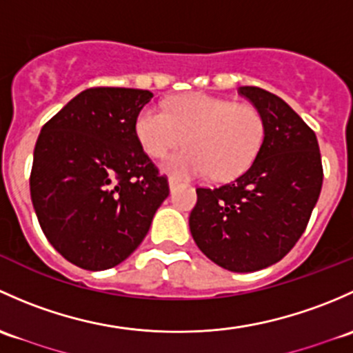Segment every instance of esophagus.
Listing matches in <instances>:
<instances>
[{"label":"esophagus","instance_id":"34e87169","mask_svg":"<svg viewBox=\"0 0 353 353\" xmlns=\"http://www.w3.org/2000/svg\"><path fill=\"white\" fill-rule=\"evenodd\" d=\"M176 185H178V181L176 180H173V178H170L168 180V187H170V192H173L176 188Z\"/></svg>","mask_w":353,"mask_h":353}]
</instances>
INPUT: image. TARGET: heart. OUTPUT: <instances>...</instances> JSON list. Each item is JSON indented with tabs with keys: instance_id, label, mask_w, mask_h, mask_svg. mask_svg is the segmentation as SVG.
Here are the masks:
<instances>
[{
	"instance_id": "1",
	"label": "heart",
	"mask_w": 353,
	"mask_h": 353,
	"mask_svg": "<svg viewBox=\"0 0 353 353\" xmlns=\"http://www.w3.org/2000/svg\"><path fill=\"white\" fill-rule=\"evenodd\" d=\"M143 150L161 158L187 141L188 150L161 163L176 178L232 180L252 166L265 137V121L252 105H236L205 93L178 97L166 110L144 107L136 119Z\"/></svg>"
}]
</instances>
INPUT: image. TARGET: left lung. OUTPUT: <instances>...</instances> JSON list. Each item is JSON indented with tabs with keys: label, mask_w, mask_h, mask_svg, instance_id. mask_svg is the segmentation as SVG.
I'll list each match as a JSON object with an SVG mask.
<instances>
[{
	"label": "left lung",
	"mask_w": 353,
	"mask_h": 353,
	"mask_svg": "<svg viewBox=\"0 0 353 353\" xmlns=\"http://www.w3.org/2000/svg\"><path fill=\"white\" fill-rule=\"evenodd\" d=\"M265 121L260 152L231 183L197 188L190 232L207 258L231 272L277 263L307 226L323 185L318 139L282 98L241 86Z\"/></svg>",
	"instance_id": "left-lung-1"
}]
</instances>
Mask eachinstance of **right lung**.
I'll use <instances>...</instances> for the list:
<instances>
[{"instance_id": "obj_1", "label": "right lung", "mask_w": 353, "mask_h": 353, "mask_svg": "<svg viewBox=\"0 0 353 353\" xmlns=\"http://www.w3.org/2000/svg\"><path fill=\"white\" fill-rule=\"evenodd\" d=\"M148 90L90 88L64 105L34 150L30 197L43 234L85 270L122 263L168 197L136 134Z\"/></svg>"}]
</instances>
